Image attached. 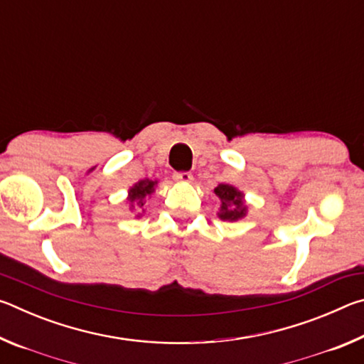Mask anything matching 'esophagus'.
<instances>
[{
  "mask_svg": "<svg viewBox=\"0 0 364 364\" xmlns=\"http://www.w3.org/2000/svg\"><path fill=\"white\" fill-rule=\"evenodd\" d=\"M173 178L180 183H189L191 180H193V175H191L189 171H175Z\"/></svg>",
  "mask_w": 364,
  "mask_h": 364,
  "instance_id": "34e87169",
  "label": "esophagus"
}]
</instances>
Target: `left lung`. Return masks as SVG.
Returning a JSON list of instances; mask_svg holds the SVG:
<instances>
[{
  "label": "left lung",
  "mask_w": 364,
  "mask_h": 364,
  "mask_svg": "<svg viewBox=\"0 0 364 364\" xmlns=\"http://www.w3.org/2000/svg\"><path fill=\"white\" fill-rule=\"evenodd\" d=\"M213 193L217 194L221 200V207L218 213L221 220L236 221L244 217L247 207L244 205L242 193H239L236 188L230 186V184H218Z\"/></svg>",
  "instance_id": "1"
}]
</instances>
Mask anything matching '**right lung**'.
Returning a JSON list of instances; mask_svg holds the SVG:
<instances>
[{
    "label": "right lung",
    "instance_id": "add662e5",
    "mask_svg": "<svg viewBox=\"0 0 364 364\" xmlns=\"http://www.w3.org/2000/svg\"><path fill=\"white\" fill-rule=\"evenodd\" d=\"M154 186H156V181H151V180H143L136 183L130 189V202H138V205L143 207L144 205L143 199L146 196L154 193Z\"/></svg>",
    "mask_w": 364,
    "mask_h": 364
}]
</instances>
